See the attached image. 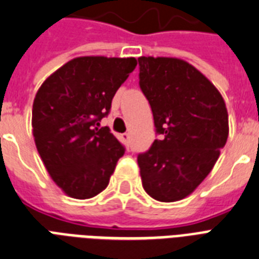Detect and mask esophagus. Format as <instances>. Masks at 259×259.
<instances>
[{
  "label": "esophagus",
  "mask_w": 259,
  "mask_h": 259,
  "mask_svg": "<svg viewBox=\"0 0 259 259\" xmlns=\"http://www.w3.org/2000/svg\"><path fill=\"white\" fill-rule=\"evenodd\" d=\"M120 139H121V142L128 145V143H130V135H128L127 132H125V134H121Z\"/></svg>",
  "instance_id": "esophagus-1"
}]
</instances>
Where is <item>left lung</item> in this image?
Segmentation results:
<instances>
[{
    "label": "left lung",
    "instance_id": "left-lung-1",
    "mask_svg": "<svg viewBox=\"0 0 259 259\" xmlns=\"http://www.w3.org/2000/svg\"><path fill=\"white\" fill-rule=\"evenodd\" d=\"M139 66L140 89L161 135L138 157L143 188L157 201H179L205 180L228 140L225 100L180 58L140 57Z\"/></svg>",
    "mask_w": 259,
    "mask_h": 259
}]
</instances>
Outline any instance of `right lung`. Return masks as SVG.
<instances>
[{"label":"right lung","instance_id":"right-lung-1","mask_svg":"<svg viewBox=\"0 0 259 259\" xmlns=\"http://www.w3.org/2000/svg\"><path fill=\"white\" fill-rule=\"evenodd\" d=\"M138 65L135 58L78 57L49 76L34 98L33 136L49 175L67 196L95 197L124 148L99 120Z\"/></svg>","mask_w":259,"mask_h":259}]
</instances>
